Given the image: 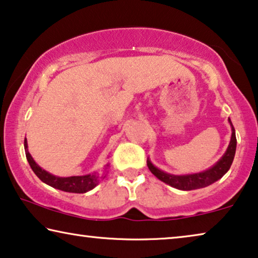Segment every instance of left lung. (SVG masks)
Instances as JSON below:
<instances>
[{"mask_svg":"<svg viewBox=\"0 0 258 258\" xmlns=\"http://www.w3.org/2000/svg\"><path fill=\"white\" fill-rule=\"evenodd\" d=\"M229 122L233 128V133H231V139L230 144L228 146V150L222 158L220 159V161H217L212 168L208 170H205L202 173L198 174H190V175H172V174H167L162 170L158 169L157 167H154L151 164L150 160H147V166L152 173L158 177L159 180H161L162 182H165L169 186L181 190H194L199 189V188H203L209 186L221 179L228 170H229L231 164H233L235 152H236V136H235V128L233 124H231L230 119Z\"/></svg>","mask_w":258,"mask_h":258,"instance_id":"obj_1","label":"left lung"}]
</instances>
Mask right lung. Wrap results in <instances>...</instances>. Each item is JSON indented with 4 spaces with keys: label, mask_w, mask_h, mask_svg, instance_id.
Instances as JSON below:
<instances>
[{
    "label": "right lung",
    "mask_w": 258,
    "mask_h": 258,
    "mask_svg": "<svg viewBox=\"0 0 258 258\" xmlns=\"http://www.w3.org/2000/svg\"><path fill=\"white\" fill-rule=\"evenodd\" d=\"M28 144L27 139L24 140V150H25V157L30 165L31 169L34 173L41 179L43 182L49 184L53 188H57L59 190L69 191V193H86V191L93 189L94 187L99 183V177L96 175H83V176H69V177H58L52 175L46 172V170L42 169L36 162L34 159L28 152Z\"/></svg>",
    "instance_id": "1"
}]
</instances>
